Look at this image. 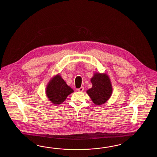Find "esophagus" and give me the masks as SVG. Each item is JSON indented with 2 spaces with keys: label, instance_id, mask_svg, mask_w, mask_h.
I'll list each match as a JSON object with an SVG mask.
<instances>
[{
  "label": "esophagus",
  "instance_id": "esophagus-1",
  "mask_svg": "<svg viewBox=\"0 0 157 157\" xmlns=\"http://www.w3.org/2000/svg\"><path fill=\"white\" fill-rule=\"evenodd\" d=\"M83 90H84V87L83 86L81 87L79 89H77V91H80V92H82V91H83Z\"/></svg>",
  "mask_w": 157,
  "mask_h": 157
}]
</instances>
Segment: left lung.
I'll return each instance as SVG.
<instances>
[{
    "label": "left lung",
    "mask_w": 157,
    "mask_h": 157,
    "mask_svg": "<svg viewBox=\"0 0 157 157\" xmlns=\"http://www.w3.org/2000/svg\"><path fill=\"white\" fill-rule=\"evenodd\" d=\"M92 87L86 91L94 104L100 105L106 103L110 98L112 92V85L107 74L95 72L91 78Z\"/></svg>",
    "instance_id": "left-lung-1"
}]
</instances>
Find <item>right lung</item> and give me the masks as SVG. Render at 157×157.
<instances>
[{
  "label": "right lung",
  "instance_id": "add662e5",
  "mask_svg": "<svg viewBox=\"0 0 157 157\" xmlns=\"http://www.w3.org/2000/svg\"><path fill=\"white\" fill-rule=\"evenodd\" d=\"M74 91L58 74L50 78L47 84L45 94L52 103L59 105L62 103Z\"/></svg>",
  "mask_w": 157,
  "mask_h": 157
}]
</instances>
